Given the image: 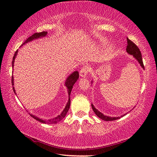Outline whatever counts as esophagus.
Wrapping results in <instances>:
<instances>
[{
	"instance_id": "esophagus-1",
	"label": "esophagus",
	"mask_w": 157,
	"mask_h": 157,
	"mask_svg": "<svg viewBox=\"0 0 157 157\" xmlns=\"http://www.w3.org/2000/svg\"><path fill=\"white\" fill-rule=\"evenodd\" d=\"M89 71V68L87 67V66H84V67L82 68L80 71H79V75H80V76L82 77V78H85V77L88 75Z\"/></svg>"
}]
</instances>
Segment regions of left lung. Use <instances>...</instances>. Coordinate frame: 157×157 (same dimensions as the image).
Wrapping results in <instances>:
<instances>
[{
  "mask_svg": "<svg viewBox=\"0 0 157 157\" xmlns=\"http://www.w3.org/2000/svg\"><path fill=\"white\" fill-rule=\"evenodd\" d=\"M127 48H126L127 52H128L129 55H133V56L135 57V59H136L138 62H139L140 66H142V68H144L145 67H144V65H143L141 52H140L139 47H138L134 43V42L132 41L128 38H127ZM91 107H92L93 110H94V113H95V115H96L98 117H99L100 119H102V120H103V121H112L117 120V119H119L121 118V117H109V116H105L104 114L102 113L100 111H98L97 109H95V107L94 105H93V104H91ZM124 116H125V114L121 116V117H123Z\"/></svg>",
  "mask_w": 157,
  "mask_h": 157,
  "instance_id": "8db88e82",
  "label": "left lung"
}]
</instances>
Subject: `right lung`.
<instances>
[{
	"instance_id": "1",
	"label": "right lung",
	"mask_w": 157,
	"mask_h": 157,
	"mask_svg": "<svg viewBox=\"0 0 157 157\" xmlns=\"http://www.w3.org/2000/svg\"><path fill=\"white\" fill-rule=\"evenodd\" d=\"M47 32H41V33H36L33 34V35L30 36V37H28V38L26 39V40L25 41L24 43H23L21 46H23V44H25L26 43H28V42H30L31 41L34 40V39H38V38H40V37H43V36H45L47 34ZM17 52H18V50H17V51L15 52L14 53V57H13V59H12V68L14 67V59L16 58V56H17ZM79 78V73L78 71H75V72H73L72 74H71V75H69L68 77V78L66 79V81L65 82V85L67 87L68 89V101L67 102V104H66V107L64 108V109H63V111L62 112V113L60 114V115L57 116V117H55V118H52V119H50V120H48V121H44V120H42V119H40L38 117L36 116H34V115H31L30 116L33 117V118H34V119H36V121H38L39 122H41V123H48V124H55L58 123V122H59L62 120V119L64 118V117L66 116V113H67V112L69 110V107H70V105H71V98H70V95H71V91H72V89H73V86L74 84L75 83V82H77V80H78ZM12 84L14 85V78H13V76L12 77ZM13 91H14V94H16V91H15V89H14V87L13 86Z\"/></svg>"
}]
</instances>
